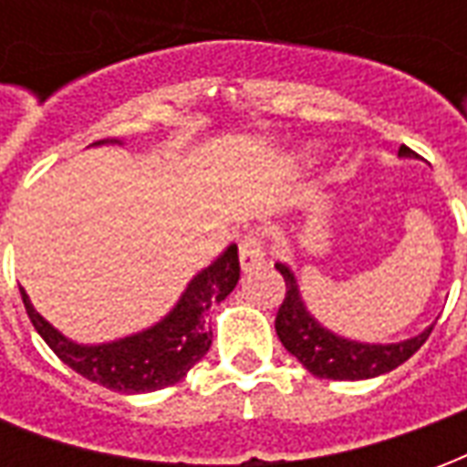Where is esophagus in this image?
Wrapping results in <instances>:
<instances>
[{"mask_svg": "<svg viewBox=\"0 0 467 467\" xmlns=\"http://www.w3.org/2000/svg\"><path fill=\"white\" fill-rule=\"evenodd\" d=\"M265 265V250H263V240L260 234L250 233L244 234L240 240V267L244 273H253L254 267H263Z\"/></svg>", "mask_w": 467, "mask_h": 467, "instance_id": "obj_1", "label": "esophagus"}]
</instances>
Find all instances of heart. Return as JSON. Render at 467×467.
<instances>
[{"mask_svg":"<svg viewBox=\"0 0 467 467\" xmlns=\"http://www.w3.org/2000/svg\"><path fill=\"white\" fill-rule=\"evenodd\" d=\"M313 152H315L313 147H305V150H303V157H310V154H313Z\"/></svg>","mask_w":467,"mask_h":467,"instance_id":"heart-1","label":"heart"}]
</instances>
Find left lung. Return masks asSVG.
<instances>
[{"mask_svg":"<svg viewBox=\"0 0 467 467\" xmlns=\"http://www.w3.org/2000/svg\"><path fill=\"white\" fill-rule=\"evenodd\" d=\"M398 157H418L410 147L400 144ZM277 273L285 277V300L275 317V330L285 350L295 355L303 362L305 370H310L315 378L325 380H368L378 378L385 372L395 370L398 365L412 358L420 350V345L432 333L425 327L415 337L400 340V343H360V340H348L343 335L327 330L313 317V313L305 307L303 295L295 280V273L287 265L277 263Z\"/></svg>","mask_w":467,"mask_h":467,"instance_id":"8db88e82","label":"left lung"}]
</instances>
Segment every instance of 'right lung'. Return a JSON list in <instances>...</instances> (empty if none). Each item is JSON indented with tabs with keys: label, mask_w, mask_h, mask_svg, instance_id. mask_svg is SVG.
Returning <instances> with one entry per match:
<instances>
[{
	"label": "right lung",
	"mask_w": 467,
	"mask_h": 467,
	"mask_svg": "<svg viewBox=\"0 0 467 467\" xmlns=\"http://www.w3.org/2000/svg\"><path fill=\"white\" fill-rule=\"evenodd\" d=\"M99 144H122V140H99ZM240 280L237 244H230L217 260L194 275L184 293L160 323L127 335L112 343L82 345L69 340L36 313L25 287H19L26 315L59 360L87 380L115 392H152L180 382L194 362H200L213 345L207 327L210 307L223 303Z\"/></svg>",
	"instance_id": "add662e5"
}]
</instances>
